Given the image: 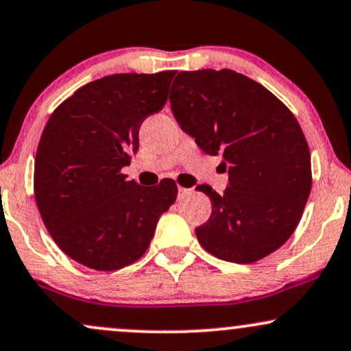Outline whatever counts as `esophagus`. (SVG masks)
Returning a JSON list of instances; mask_svg holds the SVG:
<instances>
[{"label": "esophagus", "instance_id": "34e87169", "mask_svg": "<svg viewBox=\"0 0 351 351\" xmlns=\"http://www.w3.org/2000/svg\"><path fill=\"white\" fill-rule=\"evenodd\" d=\"M189 191H191V189H186V188L178 186V194H180V196H183V194H186V193H189Z\"/></svg>", "mask_w": 351, "mask_h": 351}]
</instances>
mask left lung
Segmentation results:
<instances>
[{
	"mask_svg": "<svg viewBox=\"0 0 351 351\" xmlns=\"http://www.w3.org/2000/svg\"><path fill=\"white\" fill-rule=\"evenodd\" d=\"M171 112L202 152L221 155L229 183L208 184L209 221L196 237L232 263L265 258L291 237L309 197L311 154L301 125L273 93L234 70L180 71Z\"/></svg>",
	"mask_w": 351,
	"mask_h": 351,
	"instance_id": "left-lung-1",
	"label": "left lung"
}]
</instances>
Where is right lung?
I'll list each match as a JSON object with an SVG mask.
<instances>
[{"instance_id":"1","label":"right lung","mask_w":351,"mask_h":351,"mask_svg":"<svg viewBox=\"0 0 351 351\" xmlns=\"http://www.w3.org/2000/svg\"><path fill=\"white\" fill-rule=\"evenodd\" d=\"M175 73L95 80L63 101L42 132L37 208L53 242L84 267L114 271L141 258L176 199L173 180L145 188L121 173L137 154L143 119L167 103Z\"/></svg>"}]
</instances>
